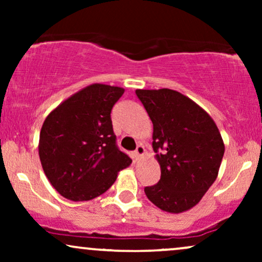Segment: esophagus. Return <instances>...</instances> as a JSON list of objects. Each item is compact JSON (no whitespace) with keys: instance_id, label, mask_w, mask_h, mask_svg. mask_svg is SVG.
I'll list each match as a JSON object with an SVG mask.
<instances>
[{"instance_id":"esophagus-1","label":"esophagus","mask_w":262,"mask_h":262,"mask_svg":"<svg viewBox=\"0 0 262 262\" xmlns=\"http://www.w3.org/2000/svg\"><path fill=\"white\" fill-rule=\"evenodd\" d=\"M144 154H145V148H144V146L141 145V144H139V145L137 146V149H135V151H134L135 159H137V160H139V159H140L141 156H143Z\"/></svg>"}]
</instances>
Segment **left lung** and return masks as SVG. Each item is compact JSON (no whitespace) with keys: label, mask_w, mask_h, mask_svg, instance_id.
<instances>
[{"label":"left lung","mask_w":262,"mask_h":262,"mask_svg":"<svg viewBox=\"0 0 262 262\" xmlns=\"http://www.w3.org/2000/svg\"><path fill=\"white\" fill-rule=\"evenodd\" d=\"M152 122V149L161 177L144 188L156 207L182 213L202 200L218 176L224 143L214 121L196 102L170 89L137 90Z\"/></svg>","instance_id":"1"}]
</instances>
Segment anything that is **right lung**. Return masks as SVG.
I'll use <instances>...</instances> for the list:
<instances>
[{"label": "right lung", "instance_id": "obj_1", "mask_svg": "<svg viewBox=\"0 0 262 262\" xmlns=\"http://www.w3.org/2000/svg\"><path fill=\"white\" fill-rule=\"evenodd\" d=\"M124 89L93 83L74 93L45 118L39 158L53 187L68 200L104 193L132 164L117 146L111 111Z\"/></svg>", "mask_w": 262, "mask_h": 262}]
</instances>
